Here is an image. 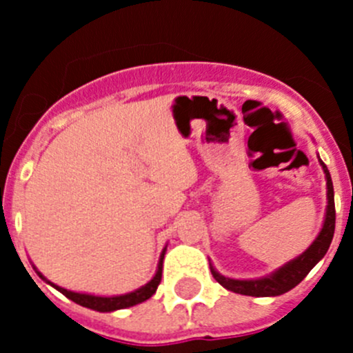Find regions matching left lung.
Instances as JSON below:
<instances>
[{
	"instance_id": "left-lung-1",
	"label": "left lung",
	"mask_w": 353,
	"mask_h": 353,
	"mask_svg": "<svg viewBox=\"0 0 353 353\" xmlns=\"http://www.w3.org/2000/svg\"><path fill=\"white\" fill-rule=\"evenodd\" d=\"M323 170H325L326 177V198H328V205H326V215H325V223H323L321 232L318 234V237L314 239V243L309 245L301 256H297L292 261L285 263L283 266H280L279 270H275L270 275L261 276V279L254 280H234L227 279V276L220 275L212 265V275L216 282L222 287H225L227 290H232L236 294L243 295H251V297H275V295H282L285 292L292 290L295 285L302 282L305 279L309 272L316 266V263L319 259H323V256L328 251L331 239H333L334 234V193H333V183H331V176L328 167L325 165L321 159H319Z\"/></svg>"
}]
</instances>
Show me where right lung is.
Listing matches in <instances>:
<instances>
[{"instance_id":"obj_1","label":"right lung","mask_w":353,"mask_h":353,"mask_svg":"<svg viewBox=\"0 0 353 353\" xmlns=\"http://www.w3.org/2000/svg\"><path fill=\"white\" fill-rule=\"evenodd\" d=\"M165 249L167 248H163L162 254H160L159 266H157V273H155L154 279H152L150 282L147 283V285L140 287V288H138V290L130 292V294H124V295L101 297V295L78 294V292H71V290H66V288H63V287L54 285V283H51V282H49V280H46L44 276H42L39 272H37V275L41 276L42 280H46V282H48L49 285L54 287L56 290L61 292L63 295H66L68 299H71V301L77 302V304L83 305V307L94 309V311H99V312H112V311H117V309H126V307H131V305L140 304V302H145V301H147V299H150L152 295L155 294L157 287H159L160 280H162V268H163L162 263H163V254H165Z\"/></svg>"}]
</instances>
